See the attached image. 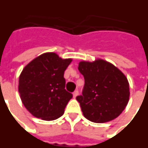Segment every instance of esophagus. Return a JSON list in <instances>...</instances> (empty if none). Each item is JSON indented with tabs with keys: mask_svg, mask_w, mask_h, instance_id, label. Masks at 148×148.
<instances>
[{
	"mask_svg": "<svg viewBox=\"0 0 148 148\" xmlns=\"http://www.w3.org/2000/svg\"><path fill=\"white\" fill-rule=\"evenodd\" d=\"M77 95H78V91L77 90L74 91V92H73V97H74V98H76V96H77Z\"/></svg>",
	"mask_w": 148,
	"mask_h": 148,
	"instance_id": "34e87169",
	"label": "esophagus"
}]
</instances>
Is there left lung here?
Segmentation results:
<instances>
[{
  "instance_id": "1",
  "label": "left lung",
  "mask_w": 148,
  "mask_h": 148,
  "mask_svg": "<svg viewBox=\"0 0 148 148\" xmlns=\"http://www.w3.org/2000/svg\"><path fill=\"white\" fill-rule=\"evenodd\" d=\"M78 70L85 78L79 102L86 119L103 123L116 119L125 110L130 99L127 77L112 63L101 59L81 61Z\"/></svg>"
}]
</instances>
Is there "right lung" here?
<instances>
[{"instance_id": "1", "label": "right lung", "mask_w": 148, "mask_h": 148, "mask_svg": "<svg viewBox=\"0 0 148 148\" xmlns=\"http://www.w3.org/2000/svg\"><path fill=\"white\" fill-rule=\"evenodd\" d=\"M71 61L55 52H46L23 68L18 78V92L25 108L34 117L52 121L63 114L73 96L65 89L63 77Z\"/></svg>"}]
</instances>
